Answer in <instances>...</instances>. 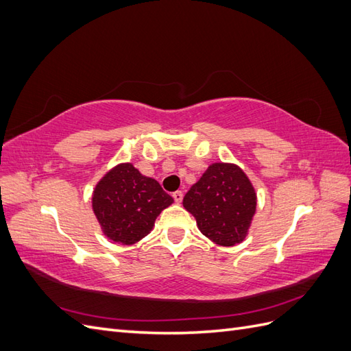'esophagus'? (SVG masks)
Listing matches in <instances>:
<instances>
[{
	"instance_id": "34e87169",
	"label": "esophagus",
	"mask_w": 351,
	"mask_h": 351,
	"mask_svg": "<svg viewBox=\"0 0 351 351\" xmlns=\"http://www.w3.org/2000/svg\"><path fill=\"white\" fill-rule=\"evenodd\" d=\"M173 197H174V200L177 202V204H180V202L183 200V192H180V190H177V192L173 193Z\"/></svg>"
}]
</instances>
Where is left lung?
I'll use <instances>...</instances> for the list:
<instances>
[{
  "label": "left lung",
  "mask_w": 351,
  "mask_h": 351,
  "mask_svg": "<svg viewBox=\"0 0 351 351\" xmlns=\"http://www.w3.org/2000/svg\"><path fill=\"white\" fill-rule=\"evenodd\" d=\"M256 205L250 178L232 162L210 164L183 197L202 234L226 247L247 237Z\"/></svg>",
  "instance_id": "left-lung-1"
}]
</instances>
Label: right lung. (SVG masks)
<instances>
[{
    "mask_svg": "<svg viewBox=\"0 0 351 351\" xmlns=\"http://www.w3.org/2000/svg\"><path fill=\"white\" fill-rule=\"evenodd\" d=\"M173 202L155 178L141 174L132 162L112 167L92 193V209L104 236L125 246L149 234L156 217Z\"/></svg>",
    "mask_w": 351,
    "mask_h": 351,
    "instance_id": "right-lung-1",
    "label": "right lung"
}]
</instances>
